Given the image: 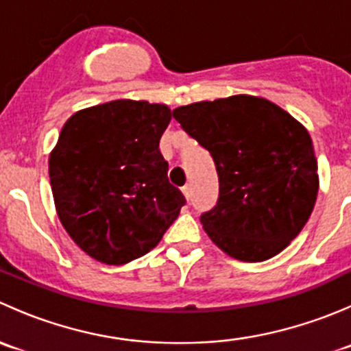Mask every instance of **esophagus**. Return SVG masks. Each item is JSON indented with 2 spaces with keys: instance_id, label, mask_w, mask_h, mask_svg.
Returning a JSON list of instances; mask_svg holds the SVG:
<instances>
[{
  "instance_id": "obj_1",
  "label": "esophagus",
  "mask_w": 351,
  "mask_h": 351,
  "mask_svg": "<svg viewBox=\"0 0 351 351\" xmlns=\"http://www.w3.org/2000/svg\"><path fill=\"white\" fill-rule=\"evenodd\" d=\"M183 195H185V198L186 200H190V198H192V189H190V185H186V186H183Z\"/></svg>"
}]
</instances>
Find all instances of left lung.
Wrapping results in <instances>:
<instances>
[{"instance_id":"left-lung-1","label":"left lung","mask_w":351,"mask_h":351,"mask_svg":"<svg viewBox=\"0 0 351 351\" xmlns=\"http://www.w3.org/2000/svg\"><path fill=\"white\" fill-rule=\"evenodd\" d=\"M208 151L219 198L200 222L212 243L241 261H265L299 236L319 190L306 127L270 100L234 95L173 110Z\"/></svg>"}]
</instances>
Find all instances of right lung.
Instances as JSON below:
<instances>
[{
	"mask_svg": "<svg viewBox=\"0 0 351 351\" xmlns=\"http://www.w3.org/2000/svg\"><path fill=\"white\" fill-rule=\"evenodd\" d=\"M169 122L168 105L144 100L107 101L66 120L49 156L56 212L97 261L119 267L149 253L185 205L159 153Z\"/></svg>",
	"mask_w": 351,
	"mask_h": 351,
	"instance_id": "right-lung-1",
	"label": "right lung"
}]
</instances>
